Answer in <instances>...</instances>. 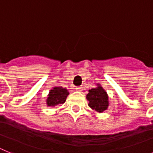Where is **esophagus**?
Instances as JSON below:
<instances>
[{
    "label": "esophagus",
    "instance_id": "obj_1",
    "mask_svg": "<svg viewBox=\"0 0 153 153\" xmlns=\"http://www.w3.org/2000/svg\"><path fill=\"white\" fill-rule=\"evenodd\" d=\"M75 90H76L77 91H82V90H83V88H82V86H78L75 88Z\"/></svg>",
    "mask_w": 153,
    "mask_h": 153
}]
</instances>
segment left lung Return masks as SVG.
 I'll use <instances>...</instances> for the list:
<instances>
[{
	"instance_id": "left-lung-1",
	"label": "left lung",
	"mask_w": 153,
	"mask_h": 153,
	"mask_svg": "<svg viewBox=\"0 0 153 153\" xmlns=\"http://www.w3.org/2000/svg\"><path fill=\"white\" fill-rule=\"evenodd\" d=\"M86 98L88 100L89 107L97 112L102 113L103 111H106L109 106L108 95L100 85H97V87L95 88L89 90Z\"/></svg>"
}]
</instances>
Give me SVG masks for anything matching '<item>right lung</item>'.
I'll list each match as a JSON object with an SVG mask.
<instances>
[{
	"label": "right lung",
	"instance_id": "add662e5",
	"mask_svg": "<svg viewBox=\"0 0 153 153\" xmlns=\"http://www.w3.org/2000/svg\"><path fill=\"white\" fill-rule=\"evenodd\" d=\"M68 94L69 93L66 88L62 87H54L48 94L46 104L49 107H55L58 104H64Z\"/></svg>",
	"mask_w": 153,
	"mask_h": 153
}]
</instances>
